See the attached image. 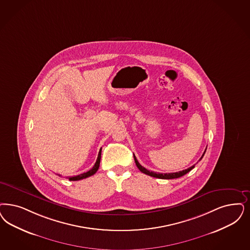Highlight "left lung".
Listing matches in <instances>:
<instances>
[{"label":"left lung","instance_id":"8db88e82","mask_svg":"<svg viewBox=\"0 0 250 250\" xmlns=\"http://www.w3.org/2000/svg\"><path fill=\"white\" fill-rule=\"evenodd\" d=\"M205 152H206V150L204 151V153L202 154L201 158L199 159V161L203 158V156L205 154ZM134 159H135V163L137 164L138 169L140 170V172H142L143 173H145V174H147V175H149V176L156 177V178H161V179H174V178L181 177L183 175H185L186 173H188V172H190V171L195 167V165H193V166H191L189 168H188V169H186V170H183V171H180V172H171V173H160V172H151V171L146 170V168H144L142 165H140V164H139V163H138V160H137V158H136V156L135 155H134Z\"/></svg>","mask_w":250,"mask_h":250}]
</instances>
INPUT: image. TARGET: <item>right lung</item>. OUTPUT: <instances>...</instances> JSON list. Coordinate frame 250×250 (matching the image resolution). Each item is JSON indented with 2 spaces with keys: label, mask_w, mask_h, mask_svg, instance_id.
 I'll return each instance as SVG.
<instances>
[{
  "label": "right lung",
  "mask_w": 250,
  "mask_h": 250,
  "mask_svg": "<svg viewBox=\"0 0 250 250\" xmlns=\"http://www.w3.org/2000/svg\"><path fill=\"white\" fill-rule=\"evenodd\" d=\"M101 155H102V150L99 152V155L97 158V161L95 163L94 166L88 171V172H83L81 174H78L77 176H73V177H67L70 181H78V180H81V179H84L86 177H89L91 175H93L96 172L98 171L99 167H100V163H101ZM59 176H61V174H58Z\"/></svg>",
  "instance_id": "add662e5"
}]
</instances>
